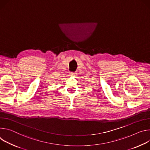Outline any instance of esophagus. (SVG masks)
Segmentation results:
<instances>
[{"label":"esophagus","mask_w":150,"mask_h":150,"mask_svg":"<svg viewBox=\"0 0 150 150\" xmlns=\"http://www.w3.org/2000/svg\"><path fill=\"white\" fill-rule=\"evenodd\" d=\"M70 75L71 76H76L77 75V73H70Z\"/></svg>","instance_id":"34e87169"}]
</instances>
